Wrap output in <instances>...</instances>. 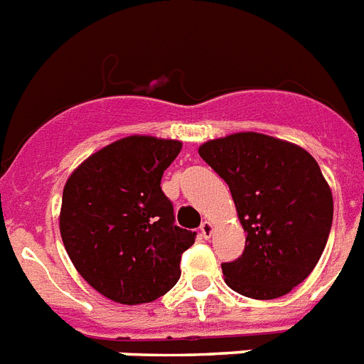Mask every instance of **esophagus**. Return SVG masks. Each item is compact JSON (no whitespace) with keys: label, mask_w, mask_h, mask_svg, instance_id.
Listing matches in <instances>:
<instances>
[{"label":"esophagus","mask_w":364,"mask_h":364,"mask_svg":"<svg viewBox=\"0 0 364 364\" xmlns=\"http://www.w3.org/2000/svg\"><path fill=\"white\" fill-rule=\"evenodd\" d=\"M199 230H200V236H203V238H210V236H212V230H214V225L210 223V221H203V225L199 227Z\"/></svg>","instance_id":"esophagus-1"}]
</instances>
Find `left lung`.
Returning <instances> with one entry per match:
<instances>
[{
	"mask_svg": "<svg viewBox=\"0 0 364 364\" xmlns=\"http://www.w3.org/2000/svg\"><path fill=\"white\" fill-rule=\"evenodd\" d=\"M199 154L229 184L247 232L242 257L221 264L225 283L253 299H275L314 269L333 223V195L301 146L257 132L206 141Z\"/></svg>",
	"mask_w": 364,
	"mask_h": 364,
	"instance_id": "8db88e82",
	"label": "left lung"
}]
</instances>
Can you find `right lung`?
Wrapping results in <instances>:
<instances>
[{
    "instance_id": "add662e5",
    "label": "right lung",
    "mask_w": 364,
    "mask_h": 364,
    "mask_svg": "<svg viewBox=\"0 0 364 364\" xmlns=\"http://www.w3.org/2000/svg\"><path fill=\"white\" fill-rule=\"evenodd\" d=\"M180 149V141L130 135L89 156L65 184V249L81 277L113 301H154L180 279L197 232L176 227L160 186Z\"/></svg>"
}]
</instances>
